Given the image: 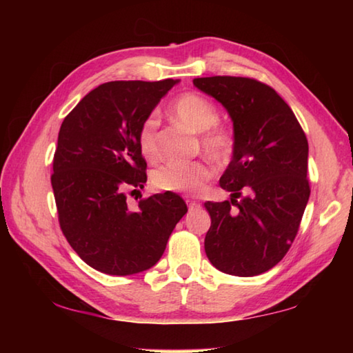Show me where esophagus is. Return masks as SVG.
<instances>
[{
	"mask_svg": "<svg viewBox=\"0 0 353 353\" xmlns=\"http://www.w3.org/2000/svg\"><path fill=\"white\" fill-rule=\"evenodd\" d=\"M187 204H188V210L190 212H194V210H199L201 208V204L199 202H196V201H187Z\"/></svg>",
	"mask_w": 353,
	"mask_h": 353,
	"instance_id": "obj_1",
	"label": "esophagus"
}]
</instances>
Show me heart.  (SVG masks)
<instances>
[{"label": "heart", "instance_id": "b5f03b06", "mask_svg": "<svg viewBox=\"0 0 353 353\" xmlns=\"http://www.w3.org/2000/svg\"><path fill=\"white\" fill-rule=\"evenodd\" d=\"M171 113L177 121L194 132H201V148L208 157L218 163L229 162L235 148L234 134L224 124L218 123L219 110L210 99L199 93H183L172 103ZM155 128L157 121L151 115L145 118L137 134L140 154L148 160L157 157ZM212 177L213 168L205 160H194L190 163L168 162L152 172V185L160 191L194 196L205 188Z\"/></svg>", "mask_w": 353, "mask_h": 353}]
</instances>
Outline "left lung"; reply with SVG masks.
<instances>
[{
    "label": "left lung",
    "instance_id": "obj_1",
    "mask_svg": "<svg viewBox=\"0 0 353 353\" xmlns=\"http://www.w3.org/2000/svg\"><path fill=\"white\" fill-rule=\"evenodd\" d=\"M193 83L225 107L235 134L234 159L219 179L232 198L204 204L212 218L205 254L230 276H259L288 252L305 212V132L282 97L252 77H198Z\"/></svg>",
    "mask_w": 353,
    "mask_h": 353
}]
</instances>
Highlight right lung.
Segmentation results:
<instances>
[{"label": "right lung", "instance_id": "right-lung-1", "mask_svg": "<svg viewBox=\"0 0 353 353\" xmlns=\"http://www.w3.org/2000/svg\"><path fill=\"white\" fill-rule=\"evenodd\" d=\"M177 81H112L85 94L65 117L51 185L62 234L81 259L109 276L152 268L187 204L171 191L128 208V193L146 183L137 145L140 124Z\"/></svg>", "mask_w": 353, "mask_h": 353}]
</instances>
